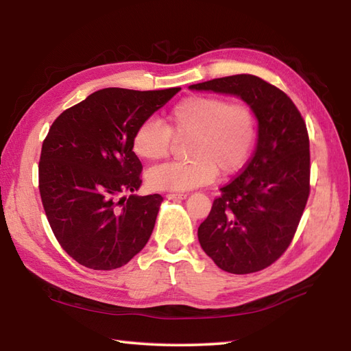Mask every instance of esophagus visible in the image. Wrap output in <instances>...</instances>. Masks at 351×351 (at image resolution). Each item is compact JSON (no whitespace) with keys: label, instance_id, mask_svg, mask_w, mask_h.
I'll use <instances>...</instances> for the list:
<instances>
[{"label":"esophagus","instance_id":"obj_1","mask_svg":"<svg viewBox=\"0 0 351 351\" xmlns=\"http://www.w3.org/2000/svg\"><path fill=\"white\" fill-rule=\"evenodd\" d=\"M166 197L167 199H185L187 197V195H185V193H167Z\"/></svg>","mask_w":351,"mask_h":351}]
</instances>
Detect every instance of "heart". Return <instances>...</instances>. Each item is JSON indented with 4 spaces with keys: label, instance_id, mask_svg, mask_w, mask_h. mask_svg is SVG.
<instances>
[{
    "label": "heart",
    "instance_id": "1",
    "mask_svg": "<svg viewBox=\"0 0 351 351\" xmlns=\"http://www.w3.org/2000/svg\"><path fill=\"white\" fill-rule=\"evenodd\" d=\"M187 141V161L164 162L146 173L149 187L156 191L190 190L211 182L220 171L240 170L256 140V117L244 102H229L219 95H195L170 110L166 123L143 121L132 136V151L154 162L166 158L171 143Z\"/></svg>",
    "mask_w": 351,
    "mask_h": 351
}]
</instances>
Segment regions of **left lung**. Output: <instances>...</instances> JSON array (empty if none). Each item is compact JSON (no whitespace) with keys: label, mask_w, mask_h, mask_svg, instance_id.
<instances>
[{"label":"left lung","mask_w":351,"mask_h":351,"mask_svg":"<svg viewBox=\"0 0 351 351\" xmlns=\"http://www.w3.org/2000/svg\"><path fill=\"white\" fill-rule=\"evenodd\" d=\"M238 95L258 117V145L247 164L220 189L197 229L199 243L221 270L261 271L276 263L299 228L311 193L309 136L289 96L241 73L190 86Z\"/></svg>","instance_id":"obj_1"}]
</instances>
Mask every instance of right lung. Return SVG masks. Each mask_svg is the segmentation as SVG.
Returning a JSON list of instances; mask_svg holds the SVG:
<instances>
[{"label":"right lung","instance_id":"1","mask_svg":"<svg viewBox=\"0 0 351 351\" xmlns=\"http://www.w3.org/2000/svg\"><path fill=\"white\" fill-rule=\"evenodd\" d=\"M180 90L102 88L51 125L40 152L39 191L58 244L78 264L114 270L146 245L162 197H121L141 184L132 136Z\"/></svg>","mask_w":351,"mask_h":351}]
</instances>
